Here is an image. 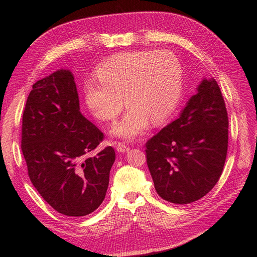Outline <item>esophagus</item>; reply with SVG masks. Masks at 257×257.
Listing matches in <instances>:
<instances>
[{
  "label": "esophagus",
  "mask_w": 257,
  "mask_h": 257,
  "mask_svg": "<svg viewBox=\"0 0 257 257\" xmlns=\"http://www.w3.org/2000/svg\"><path fill=\"white\" fill-rule=\"evenodd\" d=\"M116 149H117V151L118 152H121V154H122V152H127L130 148H129V147L127 146V145H124V144H118L117 145V147H116Z\"/></svg>",
  "instance_id": "34e87169"
}]
</instances>
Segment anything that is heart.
<instances>
[{"instance_id":"1","label":"heart","mask_w":257,"mask_h":257,"mask_svg":"<svg viewBox=\"0 0 257 257\" xmlns=\"http://www.w3.org/2000/svg\"><path fill=\"white\" fill-rule=\"evenodd\" d=\"M98 79L84 85L86 105L96 118L109 121L127 112L111 128V135L136 139L151 122L161 124L176 111L182 95V67L170 51L117 54L96 70Z\"/></svg>"}]
</instances>
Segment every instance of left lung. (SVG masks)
Instances as JSON below:
<instances>
[{"label": "left lung", "mask_w": 257, "mask_h": 257, "mask_svg": "<svg viewBox=\"0 0 257 257\" xmlns=\"http://www.w3.org/2000/svg\"><path fill=\"white\" fill-rule=\"evenodd\" d=\"M228 118L214 78L201 81L178 119L146 144L147 165L157 193L188 204L219 181L227 154Z\"/></svg>", "instance_id": "obj_1"}]
</instances>
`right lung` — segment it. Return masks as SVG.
<instances>
[{
  "label": "right lung",
  "mask_w": 257,
  "mask_h": 257,
  "mask_svg": "<svg viewBox=\"0 0 257 257\" xmlns=\"http://www.w3.org/2000/svg\"><path fill=\"white\" fill-rule=\"evenodd\" d=\"M102 138L80 112L69 69H58L33 85L23 112L21 148L31 182L55 211L85 216L102 203L116 154L106 147L86 157Z\"/></svg>",
  "instance_id": "add662e5"
}]
</instances>
